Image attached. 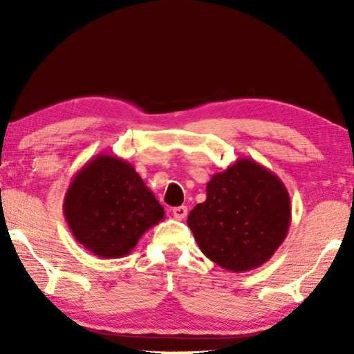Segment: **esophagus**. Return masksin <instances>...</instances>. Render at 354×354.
Here are the masks:
<instances>
[{
    "label": "esophagus",
    "instance_id": "obj_1",
    "mask_svg": "<svg viewBox=\"0 0 354 354\" xmlns=\"http://www.w3.org/2000/svg\"><path fill=\"white\" fill-rule=\"evenodd\" d=\"M173 215H175V218H178V220L185 218V215H187V206L173 207Z\"/></svg>",
    "mask_w": 354,
    "mask_h": 354
}]
</instances>
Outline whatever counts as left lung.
Segmentation results:
<instances>
[{
	"instance_id": "left-lung-1",
	"label": "left lung",
	"mask_w": 354,
	"mask_h": 354,
	"mask_svg": "<svg viewBox=\"0 0 354 354\" xmlns=\"http://www.w3.org/2000/svg\"><path fill=\"white\" fill-rule=\"evenodd\" d=\"M292 221L284 183L253 159L241 158L206 185V201L187 225L203 254L242 273L261 267L284 242Z\"/></svg>"
}]
</instances>
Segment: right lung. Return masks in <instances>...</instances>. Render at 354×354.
I'll use <instances>...</instances> for the list:
<instances>
[{"label":"right lung","instance_id":"1","mask_svg":"<svg viewBox=\"0 0 354 354\" xmlns=\"http://www.w3.org/2000/svg\"><path fill=\"white\" fill-rule=\"evenodd\" d=\"M64 215L84 248L103 259H117L129 254L165 212L133 165L101 153L71 179Z\"/></svg>","mask_w":354,"mask_h":354}]
</instances>
